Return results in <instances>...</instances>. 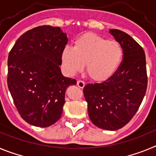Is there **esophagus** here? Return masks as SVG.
<instances>
[{"label": "esophagus", "mask_w": 156, "mask_h": 156, "mask_svg": "<svg viewBox=\"0 0 156 156\" xmlns=\"http://www.w3.org/2000/svg\"><path fill=\"white\" fill-rule=\"evenodd\" d=\"M76 84H77V86L79 87L80 88H83V87H84V86H85V83L83 82V80H79L77 81Z\"/></svg>", "instance_id": "esophagus-1"}]
</instances>
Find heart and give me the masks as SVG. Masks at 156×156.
<instances>
[{"instance_id":"b5f03b06","label":"heart","mask_w":156,"mask_h":156,"mask_svg":"<svg viewBox=\"0 0 156 156\" xmlns=\"http://www.w3.org/2000/svg\"><path fill=\"white\" fill-rule=\"evenodd\" d=\"M124 52L116 41H108L94 34H85L74 41L73 48L65 47L61 61L69 75L81 72L87 64V74L95 82H104L120 68Z\"/></svg>"}]
</instances>
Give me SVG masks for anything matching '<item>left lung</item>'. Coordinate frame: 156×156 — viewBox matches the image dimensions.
<instances>
[{"label": "left lung", "mask_w": 156, "mask_h": 156, "mask_svg": "<svg viewBox=\"0 0 156 156\" xmlns=\"http://www.w3.org/2000/svg\"><path fill=\"white\" fill-rule=\"evenodd\" d=\"M110 34L122 47L124 57L119 70L108 80L83 87L90 120L96 126L116 130L130 121L142 102L148 76L142 47L119 30Z\"/></svg>", "instance_id": "left-lung-1"}]
</instances>
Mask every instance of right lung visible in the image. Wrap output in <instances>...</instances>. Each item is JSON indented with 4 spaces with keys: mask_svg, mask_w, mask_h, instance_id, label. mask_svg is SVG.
Returning <instances> with one entry per match:
<instances>
[{
    "mask_svg": "<svg viewBox=\"0 0 156 156\" xmlns=\"http://www.w3.org/2000/svg\"><path fill=\"white\" fill-rule=\"evenodd\" d=\"M68 42L60 27L41 26L16 41L8 58V87L26 122L48 127L62 114L65 94L75 79L62 74L61 54Z\"/></svg>",
    "mask_w": 156,
    "mask_h": 156,
    "instance_id": "obj_1",
    "label": "right lung"
}]
</instances>
